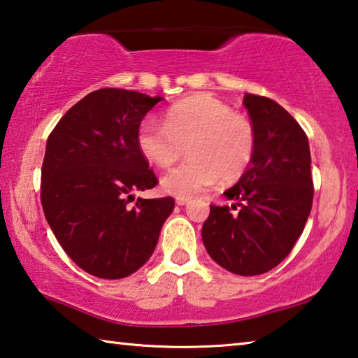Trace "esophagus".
<instances>
[{
	"label": "esophagus",
	"mask_w": 358,
	"mask_h": 358,
	"mask_svg": "<svg viewBox=\"0 0 358 358\" xmlns=\"http://www.w3.org/2000/svg\"><path fill=\"white\" fill-rule=\"evenodd\" d=\"M189 201H190L189 196H178V198H176V204H179V206H184Z\"/></svg>",
	"instance_id": "34e87169"
}]
</instances>
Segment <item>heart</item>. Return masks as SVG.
<instances>
[{"label":"heart","mask_w":358,"mask_h":358,"mask_svg":"<svg viewBox=\"0 0 358 358\" xmlns=\"http://www.w3.org/2000/svg\"><path fill=\"white\" fill-rule=\"evenodd\" d=\"M140 152L159 168L174 165L187 150L189 159L163 176V190L190 196L220 178L223 184L239 180L253 160V122L234 113L210 94H196L169 106L165 124L146 119L138 129Z\"/></svg>","instance_id":"obj_1"}]
</instances>
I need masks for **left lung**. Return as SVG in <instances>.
Segmentation results:
<instances>
[{"label":"left lung","instance_id":"1","mask_svg":"<svg viewBox=\"0 0 358 358\" xmlns=\"http://www.w3.org/2000/svg\"><path fill=\"white\" fill-rule=\"evenodd\" d=\"M256 149L245 174L223 193L236 203L210 204L203 242L217 264L252 277L283 261L296 245L313 206L311 154L299 122L272 99L245 94Z\"/></svg>","mask_w":358,"mask_h":358}]
</instances>
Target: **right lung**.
Listing matches in <instances>:
<instances>
[{"mask_svg": "<svg viewBox=\"0 0 358 358\" xmlns=\"http://www.w3.org/2000/svg\"><path fill=\"white\" fill-rule=\"evenodd\" d=\"M162 97L103 87L75 103L48 135L41 201L59 245L99 278L136 272L154 253L171 196L134 201L159 184L140 152L143 117Z\"/></svg>", "mask_w": 358, "mask_h": 358, "instance_id": "1", "label": "right lung"}]
</instances>
